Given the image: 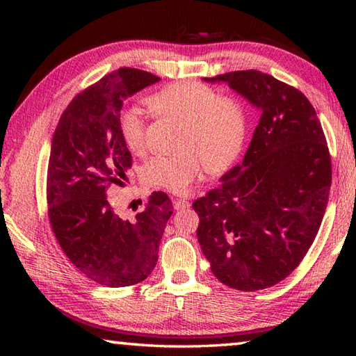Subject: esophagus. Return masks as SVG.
Instances as JSON below:
<instances>
[{"label":"esophagus","mask_w":356,"mask_h":356,"mask_svg":"<svg viewBox=\"0 0 356 356\" xmlns=\"http://www.w3.org/2000/svg\"><path fill=\"white\" fill-rule=\"evenodd\" d=\"M174 209L176 211H180V209H185L190 207V202H186L185 199H174Z\"/></svg>","instance_id":"34e87169"}]
</instances>
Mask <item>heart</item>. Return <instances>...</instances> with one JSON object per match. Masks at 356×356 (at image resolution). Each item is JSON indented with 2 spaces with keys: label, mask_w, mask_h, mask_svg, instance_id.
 Wrapping results in <instances>:
<instances>
[{
  "label": "heart",
  "mask_w": 356,
  "mask_h": 356,
  "mask_svg": "<svg viewBox=\"0 0 356 356\" xmlns=\"http://www.w3.org/2000/svg\"><path fill=\"white\" fill-rule=\"evenodd\" d=\"M151 110L184 122L182 153L154 156L143 166L147 184L166 191L185 194L205 170L222 171L240 153L246 120L240 105L229 97H218L213 88L194 81L174 82L148 97ZM119 130L128 149H145V111L127 107L119 116Z\"/></svg>",
  "instance_id": "obj_1"
}]
</instances>
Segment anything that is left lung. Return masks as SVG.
Returning <instances> with one entry per match:
<instances>
[{
  "label": "left lung",
  "instance_id": "obj_1",
  "mask_svg": "<svg viewBox=\"0 0 356 356\" xmlns=\"http://www.w3.org/2000/svg\"><path fill=\"white\" fill-rule=\"evenodd\" d=\"M228 84L259 111L243 162L193 203L197 238L218 282L266 289L298 266L326 213L330 156L307 97L270 74L243 70L203 78Z\"/></svg>",
  "mask_w": 356,
  "mask_h": 356
}]
</instances>
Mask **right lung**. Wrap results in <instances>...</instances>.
I'll return each mask as SVG.
<instances>
[{"instance_id": "1", "label": "right lung", "mask_w": 356, "mask_h": 356, "mask_svg": "<svg viewBox=\"0 0 356 356\" xmlns=\"http://www.w3.org/2000/svg\"><path fill=\"white\" fill-rule=\"evenodd\" d=\"M159 81L128 67L107 74L74 97L51 139L47 203L53 232L82 274L110 287L140 283L153 272L172 214L162 191L151 194L131 222L120 218L105 197L111 184L124 185L131 166L119 130L124 101Z\"/></svg>"}]
</instances>
